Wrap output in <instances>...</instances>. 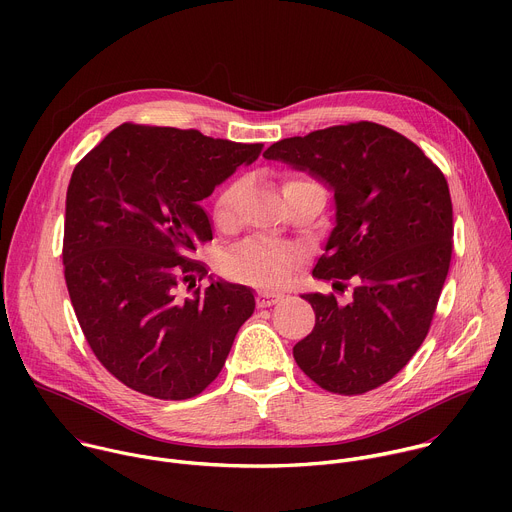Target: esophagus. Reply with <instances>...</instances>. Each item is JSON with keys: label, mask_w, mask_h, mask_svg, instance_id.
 Returning a JSON list of instances; mask_svg holds the SVG:
<instances>
[{"label": "esophagus", "mask_w": 512, "mask_h": 512, "mask_svg": "<svg viewBox=\"0 0 512 512\" xmlns=\"http://www.w3.org/2000/svg\"><path fill=\"white\" fill-rule=\"evenodd\" d=\"M283 298V294H277V291H259L257 294V306L259 308H269L277 304Z\"/></svg>", "instance_id": "esophagus-1"}]
</instances>
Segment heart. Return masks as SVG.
Wrapping results in <instances>:
<instances>
[{"label": "heart", "mask_w": 512, "mask_h": 512, "mask_svg": "<svg viewBox=\"0 0 512 512\" xmlns=\"http://www.w3.org/2000/svg\"><path fill=\"white\" fill-rule=\"evenodd\" d=\"M306 180H289L283 190L291 184H300ZM239 184L227 186L216 198L214 204V218L216 223L227 225L233 212H235V202L239 194ZM296 267V255L291 249L269 243V241H249L245 243L239 251L227 255L221 263V269L227 277L245 281L251 285H261V287H275L285 283L291 273H294Z\"/></svg>", "instance_id": "heart-1"}]
</instances>
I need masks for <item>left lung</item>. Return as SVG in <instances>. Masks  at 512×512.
Wrapping results in <instances>:
<instances>
[{"mask_svg": "<svg viewBox=\"0 0 512 512\" xmlns=\"http://www.w3.org/2000/svg\"><path fill=\"white\" fill-rule=\"evenodd\" d=\"M334 194V229L314 277L352 296L304 294L314 330L294 346L322 389L362 395L391 381L427 336L452 259L444 174L401 133L371 121L287 137L263 154Z\"/></svg>", "mask_w": 512, "mask_h": 512, "instance_id": "left-lung-1", "label": "left lung"}]
</instances>
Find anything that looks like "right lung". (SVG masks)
Here are the masks:
<instances>
[{
  "label": "right lung",
  "instance_id": "1",
  "mask_svg": "<svg viewBox=\"0 0 512 512\" xmlns=\"http://www.w3.org/2000/svg\"><path fill=\"white\" fill-rule=\"evenodd\" d=\"M261 150L196 129L123 123L72 172L68 296L95 356L129 389L182 401L221 373L255 296L214 277L196 287L208 271L192 251L212 239L200 200ZM180 282L195 287L190 299L179 296Z\"/></svg>",
  "mask_w": 512,
  "mask_h": 512
}]
</instances>
